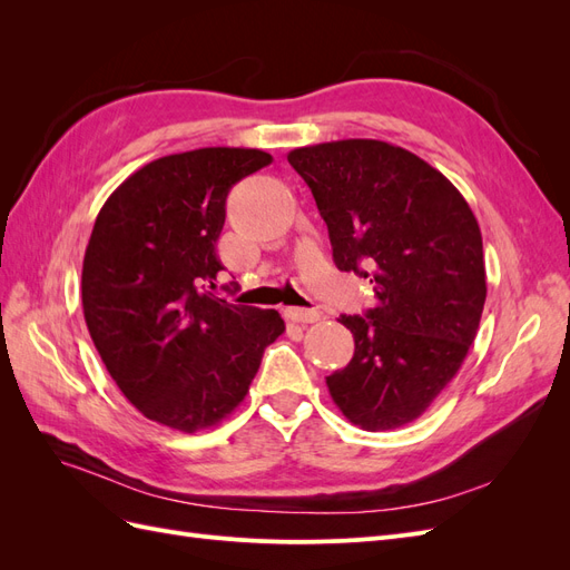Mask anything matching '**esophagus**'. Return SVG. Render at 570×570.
Segmentation results:
<instances>
[{
    "label": "esophagus",
    "instance_id": "34e87169",
    "mask_svg": "<svg viewBox=\"0 0 570 570\" xmlns=\"http://www.w3.org/2000/svg\"><path fill=\"white\" fill-rule=\"evenodd\" d=\"M285 318L289 323H316L321 318V314L316 308H299V306H289L285 308Z\"/></svg>",
    "mask_w": 570,
    "mask_h": 570
}]
</instances>
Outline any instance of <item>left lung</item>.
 Wrapping results in <instances>:
<instances>
[{
    "label": "left lung",
    "mask_w": 570,
    "mask_h": 570,
    "mask_svg": "<svg viewBox=\"0 0 570 570\" xmlns=\"http://www.w3.org/2000/svg\"><path fill=\"white\" fill-rule=\"evenodd\" d=\"M312 187L340 271L371 278L375 306L340 316L354 356L325 377L333 402L371 433L423 416L452 383L488 297L482 235L438 168L381 140L287 154Z\"/></svg>",
    "instance_id": "obj_1"
}]
</instances>
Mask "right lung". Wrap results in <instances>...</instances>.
Returning <instances> with one entry per match:
<instances>
[{
    "label": "right lung",
    "instance_id": "add662e5",
    "mask_svg": "<svg viewBox=\"0 0 570 570\" xmlns=\"http://www.w3.org/2000/svg\"><path fill=\"white\" fill-rule=\"evenodd\" d=\"M271 154L204 147L135 170L101 206L82 258V314L126 400L180 433L218 425L245 400L264 350L285 333L275 308L204 292L230 187Z\"/></svg>",
    "mask_w": 570,
    "mask_h": 570
}]
</instances>
